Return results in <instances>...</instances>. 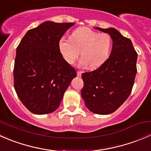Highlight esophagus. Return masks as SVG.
<instances>
[{"mask_svg":"<svg viewBox=\"0 0 151 151\" xmlns=\"http://www.w3.org/2000/svg\"><path fill=\"white\" fill-rule=\"evenodd\" d=\"M82 73H83L82 71H77V76H78V77H81Z\"/></svg>","mask_w":151,"mask_h":151,"instance_id":"esophagus-1","label":"esophagus"}]
</instances>
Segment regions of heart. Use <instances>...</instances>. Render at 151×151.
Segmentation results:
<instances>
[{
    "instance_id": "heart-1",
    "label": "heart",
    "mask_w": 151,
    "mask_h": 151,
    "mask_svg": "<svg viewBox=\"0 0 151 151\" xmlns=\"http://www.w3.org/2000/svg\"><path fill=\"white\" fill-rule=\"evenodd\" d=\"M112 45L110 35L100 33L87 27L76 29L71 39L63 37L59 42V49L66 61L74 63L81 51V63L88 64L91 68H98L106 61Z\"/></svg>"
}]
</instances>
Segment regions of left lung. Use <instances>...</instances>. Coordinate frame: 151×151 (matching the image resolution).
<instances>
[{"mask_svg":"<svg viewBox=\"0 0 151 151\" xmlns=\"http://www.w3.org/2000/svg\"><path fill=\"white\" fill-rule=\"evenodd\" d=\"M96 29L110 35L112 49L99 68L82 74L81 96L90 111L107 115L118 109L132 92L137 71V53L132 41L116 29Z\"/></svg>","mask_w":151,"mask_h":151,"instance_id":"1","label":"left lung"}]
</instances>
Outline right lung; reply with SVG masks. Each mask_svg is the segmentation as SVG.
Returning <instances> with one entry per match:
<instances>
[{
    "mask_svg": "<svg viewBox=\"0 0 151 151\" xmlns=\"http://www.w3.org/2000/svg\"><path fill=\"white\" fill-rule=\"evenodd\" d=\"M74 25L47 21L29 30L17 47L14 86L32 113L44 115L56 110L77 76L59 49L60 39Z\"/></svg>",
    "mask_w": 151,
    "mask_h": 151,
    "instance_id": "1",
    "label": "right lung"
}]
</instances>
